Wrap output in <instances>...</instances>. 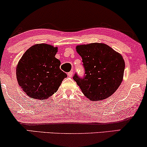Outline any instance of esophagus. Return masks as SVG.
Instances as JSON below:
<instances>
[{
	"label": "esophagus",
	"mask_w": 147,
	"mask_h": 147,
	"mask_svg": "<svg viewBox=\"0 0 147 147\" xmlns=\"http://www.w3.org/2000/svg\"><path fill=\"white\" fill-rule=\"evenodd\" d=\"M73 74H74L73 71H70V72H69V73L67 74L68 77H72V76H73Z\"/></svg>",
	"instance_id": "obj_1"
}]
</instances>
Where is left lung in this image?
<instances>
[{
	"mask_svg": "<svg viewBox=\"0 0 147 147\" xmlns=\"http://www.w3.org/2000/svg\"><path fill=\"white\" fill-rule=\"evenodd\" d=\"M76 51L82 59L83 78L75 74L73 79L83 94L92 101L109 97L123 80L125 62L121 55L103 43L78 45Z\"/></svg>",
	"mask_w": 147,
	"mask_h": 147,
	"instance_id": "left-lung-1",
	"label": "left lung"
}]
</instances>
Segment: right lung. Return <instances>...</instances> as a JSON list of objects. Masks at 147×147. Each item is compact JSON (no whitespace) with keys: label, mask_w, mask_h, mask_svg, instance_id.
<instances>
[{"label":"right lung","mask_w":147,"mask_h":147,"mask_svg":"<svg viewBox=\"0 0 147 147\" xmlns=\"http://www.w3.org/2000/svg\"><path fill=\"white\" fill-rule=\"evenodd\" d=\"M57 47L37 44L23 55L16 68L17 80L30 98L45 100L58 90L67 74L60 69L61 61L55 58Z\"/></svg>","instance_id":"obj_1"}]
</instances>
